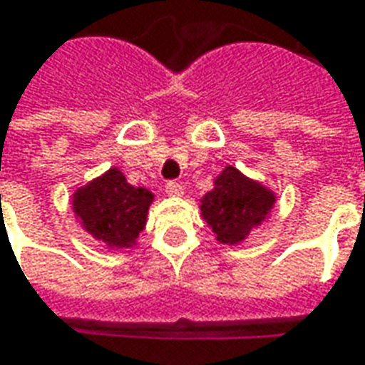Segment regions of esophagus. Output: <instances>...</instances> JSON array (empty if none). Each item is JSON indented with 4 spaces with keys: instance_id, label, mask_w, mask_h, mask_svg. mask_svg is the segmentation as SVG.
Here are the masks:
<instances>
[{
    "instance_id": "1",
    "label": "esophagus",
    "mask_w": 365,
    "mask_h": 365,
    "mask_svg": "<svg viewBox=\"0 0 365 365\" xmlns=\"http://www.w3.org/2000/svg\"><path fill=\"white\" fill-rule=\"evenodd\" d=\"M166 193H168V195H170V197H182V195H183L182 183L168 182L166 183Z\"/></svg>"
}]
</instances>
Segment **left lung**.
<instances>
[{"mask_svg": "<svg viewBox=\"0 0 365 365\" xmlns=\"http://www.w3.org/2000/svg\"><path fill=\"white\" fill-rule=\"evenodd\" d=\"M275 201L277 195L264 183L225 166L213 180V190L199 199V209L221 245L237 246L268 219Z\"/></svg>", "mask_w": 365, "mask_h": 365, "instance_id": "8db88e82", "label": "left lung"}]
</instances>
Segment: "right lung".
Masks as SVG:
<instances>
[{
  "label": "right lung",
  "instance_id": "add662e5",
  "mask_svg": "<svg viewBox=\"0 0 365 365\" xmlns=\"http://www.w3.org/2000/svg\"><path fill=\"white\" fill-rule=\"evenodd\" d=\"M152 201V191L130 185L113 166L72 193V213L91 238L109 250H120L136 246Z\"/></svg>",
  "mask_w": 365,
  "mask_h": 365
}]
</instances>
